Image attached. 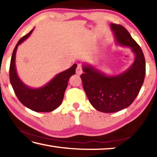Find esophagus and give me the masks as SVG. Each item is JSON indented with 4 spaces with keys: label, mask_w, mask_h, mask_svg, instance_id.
<instances>
[{
    "label": "esophagus",
    "mask_w": 157,
    "mask_h": 157,
    "mask_svg": "<svg viewBox=\"0 0 157 157\" xmlns=\"http://www.w3.org/2000/svg\"><path fill=\"white\" fill-rule=\"evenodd\" d=\"M82 73V67L80 65H78L76 68V73L78 75H80V74Z\"/></svg>",
    "instance_id": "34e87169"
}]
</instances>
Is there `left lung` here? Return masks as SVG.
Wrapping results in <instances>:
<instances>
[{
    "instance_id": "obj_1",
    "label": "left lung",
    "mask_w": 157,
    "mask_h": 157,
    "mask_svg": "<svg viewBox=\"0 0 157 157\" xmlns=\"http://www.w3.org/2000/svg\"><path fill=\"white\" fill-rule=\"evenodd\" d=\"M118 44L131 48L134 62L120 75L107 76L90 65L83 66L80 78L85 93L95 109L113 113L128 107L141 88L145 75V59L141 48L123 25L111 23Z\"/></svg>"
}]
</instances>
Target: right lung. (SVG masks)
Here are the masks:
<instances>
[{
  "mask_svg": "<svg viewBox=\"0 0 157 157\" xmlns=\"http://www.w3.org/2000/svg\"><path fill=\"white\" fill-rule=\"evenodd\" d=\"M21 37L12 52L10 66V80L16 95L22 104L30 109L36 112H49L57 109L61 105L64 92L68 86L71 76L75 75L77 64L60 73L44 86L39 89H31L23 84L18 77L15 66L16 52L18 45L25 40L33 33Z\"/></svg>",
  "mask_w": 157,
  "mask_h": 157,
  "instance_id": "add662e5",
  "label": "right lung"
}]
</instances>
